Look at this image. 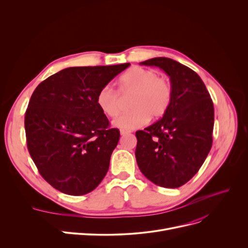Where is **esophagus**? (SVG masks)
<instances>
[{"label": "esophagus", "mask_w": 248, "mask_h": 248, "mask_svg": "<svg viewBox=\"0 0 248 248\" xmlns=\"http://www.w3.org/2000/svg\"><path fill=\"white\" fill-rule=\"evenodd\" d=\"M128 134H129V132H127V131H121V136L122 137H124V136H126Z\"/></svg>", "instance_id": "esophagus-1"}]
</instances>
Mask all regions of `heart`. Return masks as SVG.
<instances>
[{"instance_id":"heart-1","label":"heart","mask_w":248,"mask_h":248,"mask_svg":"<svg viewBox=\"0 0 248 248\" xmlns=\"http://www.w3.org/2000/svg\"><path fill=\"white\" fill-rule=\"evenodd\" d=\"M120 86L123 95L134 93L129 103L132 110L112 122V125L122 131H132L145 125L150 115L153 119L161 117L171 100V84L151 69L139 66L128 69L120 78ZM96 104L101 112L108 117L116 116L122 108L119 93L109 85L98 91Z\"/></svg>"}]
</instances>
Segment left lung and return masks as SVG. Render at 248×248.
Listing matches in <instances>:
<instances>
[{
  "mask_svg": "<svg viewBox=\"0 0 248 248\" xmlns=\"http://www.w3.org/2000/svg\"><path fill=\"white\" fill-rule=\"evenodd\" d=\"M140 65L155 66L170 77L172 95L163 117L136 133V159L154 184L178 188L193 178L212 147L214 107L200 76L171 58Z\"/></svg>",
  "mask_w": 248,
  "mask_h": 248,
  "instance_id": "1",
  "label": "left lung"
}]
</instances>
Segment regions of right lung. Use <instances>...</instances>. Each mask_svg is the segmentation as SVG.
Masks as SVG:
<instances>
[{
	"label": "right lung",
	"mask_w": 248,
	"mask_h": 248,
	"mask_svg": "<svg viewBox=\"0 0 248 248\" xmlns=\"http://www.w3.org/2000/svg\"><path fill=\"white\" fill-rule=\"evenodd\" d=\"M129 65L65 68L34 90L25 114L27 147L39 173L58 191L80 196L107 175L120 131L109 128L96 95Z\"/></svg>",
	"instance_id": "right-lung-1"
}]
</instances>
